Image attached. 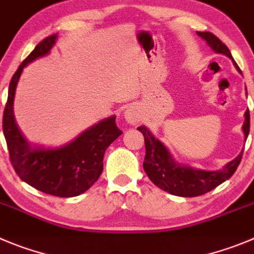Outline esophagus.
<instances>
[{
	"instance_id": "1",
	"label": "esophagus",
	"mask_w": 254,
	"mask_h": 254,
	"mask_svg": "<svg viewBox=\"0 0 254 254\" xmlns=\"http://www.w3.org/2000/svg\"><path fill=\"white\" fill-rule=\"evenodd\" d=\"M124 116H125V119H127V122L132 125L138 124V123H140L141 120V114L136 106H129V108L125 110Z\"/></svg>"
}]
</instances>
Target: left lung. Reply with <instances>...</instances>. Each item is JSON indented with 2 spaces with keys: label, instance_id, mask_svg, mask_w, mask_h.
<instances>
[{
  "label": "left lung",
  "instance_id": "1",
  "mask_svg": "<svg viewBox=\"0 0 254 254\" xmlns=\"http://www.w3.org/2000/svg\"><path fill=\"white\" fill-rule=\"evenodd\" d=\"M198 35L207 44L212 47L213 51L217 54H223L233 60L228 47L220 41L212 32H198ZM237 70L241 72V68L233 61ZM245 124L242 127L245 140H247L250 134V110L245 113ZM139 131L144 135L145 141V158H144L143 167L149 179L155 184L158 188L178 196H198L208 193L217 188L219 184L226 182L227 179L234 174L241 163L243 151L232 162L224 165L218 170H203L181 165L173 159L172 154L167 146L149 131L148 127H139Z\"/></svg>",
  "mask_w": 254,
  "mask_h": 254
}]
</instances>
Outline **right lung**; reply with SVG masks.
I'll return each instance as SVG.
<instances>
[{
  "label": "right lung",
  "instance_id": "add662e5",
  "mask_svg": "<svg viewBox=\"0 0 254 254\" xmlns=\"http://www.w3.org/2000/svg\"><path fill=\"white\" fill-rule=\"evenodd\" d=\"M56 40L58 35L42 40L18 66L9 82L2 127L16 174L37 190L68 198L85 193L98 181L103 173L105 150L123 131L116 127L115 116H109L59 148L32 146L23 138L13 116V99L18 79L25 66L51 51Z\"/></svg>",
  "mask_w": 254,
  "mask_h": 254
}]
</instances>
